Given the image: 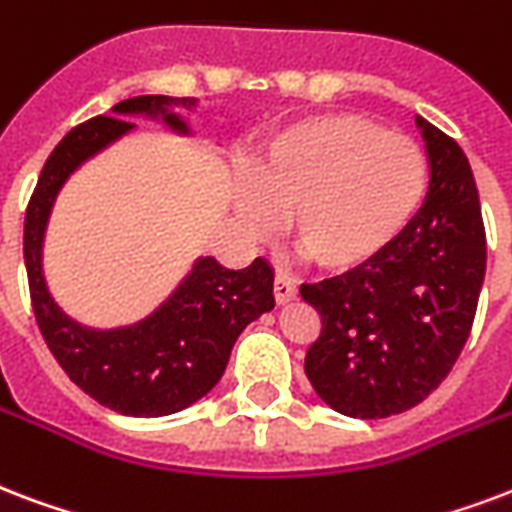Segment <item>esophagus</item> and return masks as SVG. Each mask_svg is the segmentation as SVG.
Wrapping results in <instances>:
<instances>
[{
	"label": "esophagus",
	"mask_w": 512,
	"mask_h": 512,
	"mask_svg": "<svg viewBox=\"0 0 512 512\" xmlns=\"http://www.w3.org/2000/svg\"><path fill=\"white\" fill-rule=\"evenodd\" d=\"M295 292H298V287H295L290 276L287 273H276V282H273V298H276V303H287V300L295 298Z\"/></svg>",
	"instance_id": "esophagus-1"
}]
</instances>
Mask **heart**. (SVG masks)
Masks as SVG:
<instances>
[{
    "instance_id": "heart-1",
    "label": "heart",
    "mask_w": 512,
    "mask_h": 512,
    "mask_svg": "<svg viewBox=\"0 0 512 512\" xmlns=\"http://www.w3.org/2000/svg\"><path fill=\"white\" fill-rule=\"evenodd\" d=\"M427 190L419 144L357 115L300 120L265 144L241 212L257 233L287 214L292 247L322 271L370 263L408 228Z\"/></svg>"
}]
</instances>
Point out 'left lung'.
<instances>
[{"instance_id": "left-lung-1", "label": "left lung", "mask_w": 512, "mask_h": 512, "mask_svg": "<svg viewBox=\"0 0 512 512\" xmlns=\"http://www.w3.org/2000/svg\"><path fill=\"white\" fill-rule=\"evenodd\" d=\"M429 190L408 228L370 263L303 284L322 330L306 376L330 408L384 419L419 405L459 360L486 273V228L462 147L416 115Z\"/></svg>"}]
</instances>
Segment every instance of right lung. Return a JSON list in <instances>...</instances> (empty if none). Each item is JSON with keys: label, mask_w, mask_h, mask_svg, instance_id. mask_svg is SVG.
Listing matches in <instances>:
<instances>
[{"label": "right lung", "mask_w": 512, "mask_h": 512, "mask_svg": "<svg viewBox=\"0 0 512 512\" xmlns=\"http://www.w3.org/2000/svg\"><path fill=\"white\" fill-rule=\"evenodd\" d=\"M163 104L161 96H136L115 104V115L74 126L42 166L23 220L31 308L50 354L85 395L126 416H169L201 400L225 373L241 330L273 308V268L263 257L241 271L204 257L150 319L109 333L80 327L48 295L39 257L58 187L88 155L134 128L120 115L163 112ZM166 120L185 131L174 115Z\"/></svg>", "instance_id": "right-lung-1"}]
</instances>
